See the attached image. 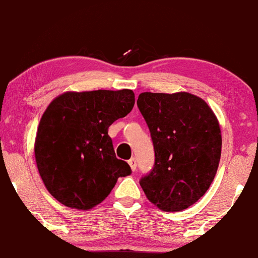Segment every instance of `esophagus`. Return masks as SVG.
Segmentation results:
<instances>
[{
    "mask_svg": "<svg viewBox=\"0 0 258 258\" xmlns=\"http://www.w3.org/2000/svg\"><path fill=\"white\" fill-rule=\"evenodd\" d=\"M128 162H129L130 167H132V169H133V172H135V170H136V168H137V161H136V159H135V158H132V159H130Z\"/></svg>",
    "mask_w": 258,
    "mask_h": 258,
    "instance_id": "esophagus-1",
    "label": "esophagus"
}]
</instances>
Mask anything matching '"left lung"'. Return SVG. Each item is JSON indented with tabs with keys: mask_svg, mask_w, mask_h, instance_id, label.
Instances as JSON below:
<instances>
[{
	"mask_svg": "<svg viewBox=\"0 0 258 258\" xmlns=\"http://www.w3.org/2000/svg\"><path fill=\"white\" fill-rule=\"evenodd\" d=\"M137 106L156 156L141 187L162 211H182L196 203L215 179L221 154L219 122L203 99L188 92H143Z\"/></svg>",
	"mask_w": 258,
	"mask_h": 258,
	"instance_id": "8db88e82",
	"label": "left lung"
}]
</instances>
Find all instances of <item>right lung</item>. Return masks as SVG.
<instances>
[{"label": "right lung", "instance_id": "right-lung-1", "mask_svg": "<svg viewBox=\"0 0 258 258\" xmlns=\"http://www.w3.org/2000/svg\"><path fill=\"white\" fill-rule=\"evenodd\" d=\"M132 90L66 92L42 114L34 154L43 184L66 207L90 210L132 173L117 159L109 125L132 112Z\"/></svg>", "mask_w": 258, "mask_h": 258}]
</instances>
